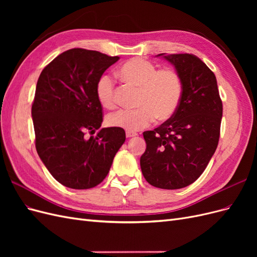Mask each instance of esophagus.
<instances>
[{"mask_svg": "<svg viewBox=\"0 0 257 257\" xmlns=\"http://www.w3.org/2000/svg\"><path fill=\"white\" fill-rule=\"evenodd\" d=\"M126 138H132V137H135L137 134L134 133V132H126Z\"/></svg>", "mask_w": 257, "mask_h": 257, "instance_id": "obj_1", "label": "esophagus"}]
</instances>
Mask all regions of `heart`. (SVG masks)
<instances>
[{
  "label": "heart",
  "mask_w": 257,
  "mask_h": 257,
  "mask_svg": "<svg viewBox=\"0 0 257 257\" xmlns=\"http://www.w3.org/2000/svg\"><path fill=\"white\" fill-rule=\"evenodd\" d=\"M118 76L124 82L139 88L136 109H121L107 116L109 126L136 132L149 125L157 118H170L180 103L182 82L174 69H158L152 62L133 58L123 63ZM96 97L106 109L115 106L114 85L109 76L100 77L96 83Z\"/></svg>",
  "instance_id": "1"
}]
</instances>
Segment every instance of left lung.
<instances>
[{
	"mask_svg": "<svg viewBox=\"0 0 257 257\" xmlns=\"http://www.w3.org/2000/svg\"><path fill=\"white\" fill-rule=\"evenodd\" d=\"M182 82V94L170 119L144 132L141 158L146 180L155 188L182 189L197 180L214 154L220 138L223 105L213 72L194 54L160 53Z\"/></svg>",
	"mask_w": 257,
	"mask_h": 257,
	"instance_id": "left-lung-1",
	"label": "left lung"
}]
</instances>
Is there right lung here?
Here are the masks:
<instances>
[{"instance_id": "obj_1", "label": "right lung", "mask_w": 257, "mask_h": 257, "mask_svg": "<svg viewBox=\"0 0 257 257\" xmlns=\"http://www.w3.org/2000/svg\"><path fill=\"white\" fill-rule=\"evenodd\" d=\"M120 58L74 48L46 66L37 80L32 104L35 147L58 182L67 188H94L109 173L125 142L122 128H99L103 108L96 83ZM99 129L96 137H86Z\"/></svg>"}]
</instances>
